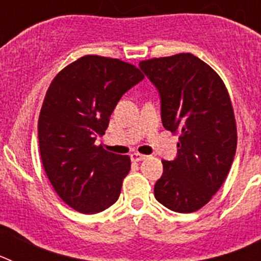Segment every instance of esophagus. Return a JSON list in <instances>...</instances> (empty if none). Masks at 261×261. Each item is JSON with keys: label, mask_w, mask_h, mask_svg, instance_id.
<instances>
[{"label": "esophagus", "mask_w": 261, "mask_h": 261, "mask_svg": "<svg viewBox=\"0 0 261 261\" xmlns=\"http://www.w3.org/2000/svg\"><path fill=\"white\" fill-rule=\"evenodd\" d=\"M145 158H146V155H142V154H140V153L130 154V159H132L133 162H141V161H144Z\"/></svg>", "instance_id": "34e87169"}]
</instances>
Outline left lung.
I'll return each mask as SVG.
<instances>
[{
	"label": "left lung",
	"instance_id": "1",
	"mask_svg": "<svg viewBox=\"0 0 261 261\" xmlns=\"http://www.w3.org/2000/svg\"><path fill=\"white\" fill-rule=\"evenodd\" d=\"M140 68L161 96L167 130L179 133L177 155L162 161L154 196L177 213L208 204L229 174L237 151V124L223 81L191 53L145 60Z\"/></svg>",
	"mask_w": 261,
	"mask_h": 261
}]
</instances>
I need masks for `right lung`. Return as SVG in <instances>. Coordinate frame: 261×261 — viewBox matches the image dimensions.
Wrapping results in <instances>:
<instances>
[{"label": "right lung", "mask_w": 261, "mask_h": 261, "mask_svg": "<svg viewBox=\"0 0 261 261\" xmlns=\"http://www.w3.org/2000/svg\"><path fill=\"white\" fill-rule=\"evenodd\" d=\"M144 80L132 64L87 55L53 78L38 121L39 149L50 184L74 211L94 214L119 199L128 155L96 146L120 98Z\"/></svg>", "instance_id": "1"}]
</instances>
